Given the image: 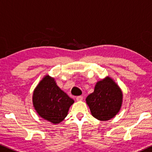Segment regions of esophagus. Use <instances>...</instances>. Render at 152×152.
Wrapping results in <instances>:
<instances>
[{
  "label": "esophagus",
  "instance_id": "obj_1",
  "mask_svg": "<svg viewBox=\"0 0 152 152\" xmlns=\"http://www.w3.org/2000/svg\"><path fill=\"white\" fill-rule=\"evenodd\" d=\"M83 96H78L76 97V100H77V101H81V100H83Z\"/></svg>",
  "mask_w": 152,
  "mask_h": 152
}]
</instances>
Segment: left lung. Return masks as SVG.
<instances>
[{"instance_id":"1","label":"left lung","mask_w":152,"mask_h":152,"mask_svg":"<svg viewBox=\"0 0 152 152\" xmlns=\"http://www.w3.org/2000/svg\"><path fill=\"white\" fill-rule=\"evenodd\" d=\"M92 115L100 121L109 120L119 113L123 102L121 88L110 77L99 81L86 99Z\"/></svg>"}]
</instances>
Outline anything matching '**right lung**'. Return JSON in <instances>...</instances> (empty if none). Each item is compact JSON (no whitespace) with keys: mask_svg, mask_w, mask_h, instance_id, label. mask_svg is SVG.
<instances>
[{"mask_svg":"<svg viewBox=\"0 0 152 152\" xmlns=\"http://www.w3.org/2000/svg\"><path fill=\"white\" fill-rule=\"evenodd\" d=\"M74 102L58 87L54 78L48 75L40 81L32 95V103L37 113L52 124L64 120Z\"/></svg>","mask_w":152,"mask_h":152,"instance_id":"1","label":"right lung"}]
</instances>
